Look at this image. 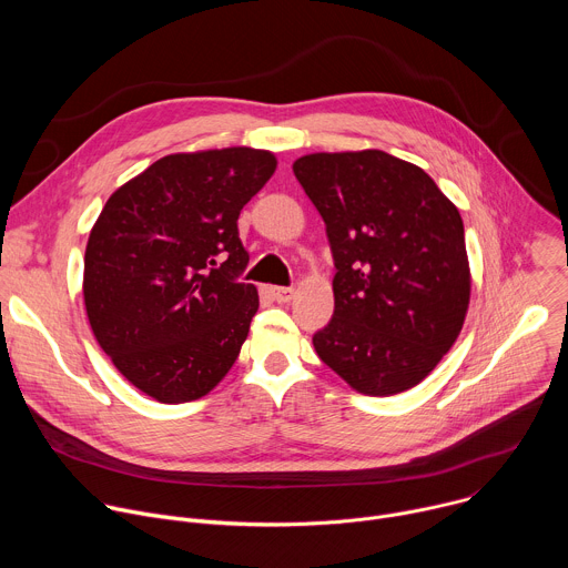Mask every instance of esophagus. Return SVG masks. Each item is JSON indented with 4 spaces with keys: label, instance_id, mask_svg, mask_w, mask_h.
I'll return each instance as SVG.
<instances>
[{
    "label": "esophagus",
    "instance_id": "esophagus-1",
    "mask_svg": "<svg viewBox=\"0 0 568 568\" xmlns=\"http://www.w3.org/2000/svg\"><path fill=\"white\" fill-rule=\"evenodd\" d=\"M270 294H272V298L278 301V303H290L296 292H294L292 287H276V285H274V287H270Z\"/></svg>",
    "mask_w": 568,
    "mask_h": 568
}]
</instances>
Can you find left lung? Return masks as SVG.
<instances>
[{
	"label": "left lung",
	"instance_id": "obj_1",
	"mask_svg": "<svg viewBox=\"0 0 568 568\" xmlns=\"http://www.w3.org/2000/svg\"><path fill=\"white\" fill-rule=\"evenodd\" d=\"M292 171L326 222L337 267L316 355L364 395L420 384L469 305L458 209L423 169L382 150L312 152Z\"/></svg>",
	"mask_w": 568,
	"mask_h": 568
}]
</instances>
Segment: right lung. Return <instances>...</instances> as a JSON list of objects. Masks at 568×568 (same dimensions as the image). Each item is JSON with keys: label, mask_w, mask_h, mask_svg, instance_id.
<instances>
[{"label": "right lung", "mask_w": 568, "mask_h": 568, "mask_svg": "<svg viewBox=\"0 0 568 568\" xmlns=\"http://www.w3.org/2000/svg\"><path fill=\"white\" fill-rule=\"evenodd\" d=\"M274 171V152L247 145L166 154L94 222L83 274L92 333L156 402L206 395L237 359L258 312V290L237 281L250 263L237 215Z\"/></svg>", "instance_id": "right-lung-1"}]
</instances>
